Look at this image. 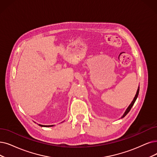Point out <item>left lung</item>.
<instances>
[{
  "label": "left lung",
  "mask_w": 157,
  "mask_h": 157,
  "mask_svg": "<svg viewBox=\"0 0 157 157\" xmlns=\"http://www.w3.org/2000/svg\"><path fill=\"white\" fill-rule=\"evenodd\" d=\"M139 88H138V90H137V91H136V95H135V97H134V98H133V101L131 102V104H130V105H129V107L127 108V109L126 110V111H125V113H124L123 116H122L121 118L124 117L126 116V115L129 112V111L131 110V108L133 107V104H135V101H136V98H137V97H138V95H139Z\"/></svg>",
  "instance_id": "left-lung-1"
}]
</instances>
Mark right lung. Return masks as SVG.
<instances>
[{
    "instance_id": "add662e5",
    "label": "right lung",
    "mask_w": 157,
    "mask_h": 157,
    "mask_svg": "<svg viewBox=\"0 0 157 157\" xmlns=\"http://www.w3.org/2000/svg\"><path fill=\"white\" fill-rule=\"evenodd\" d=\"M39 125L41 127H52V126H53V125H52V126H44V125H41V124H39Z\"/></svg>"
}]
</instances>
